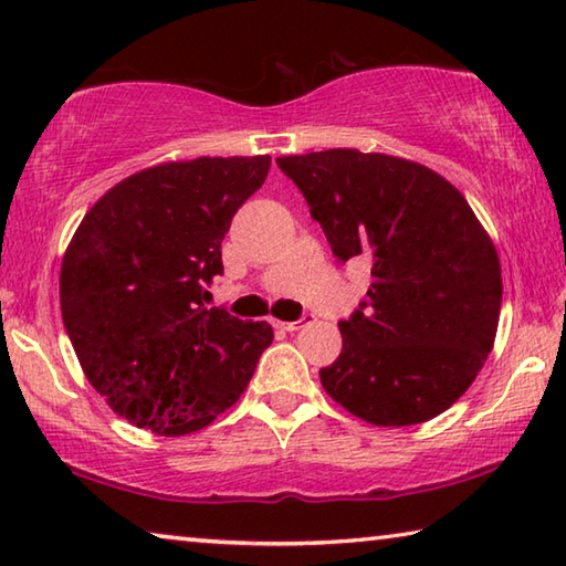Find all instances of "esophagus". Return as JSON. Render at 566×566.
I'll return each instance as SVG.
<instances>
[{
    "instance_id": "esophagus-1",
    "label": "esophagus",
    "mask_w": 566,
    "mask_h": 566,
    "mask_svg": "<svg viewBox=\"0 0 566 566\" xmlns=\"http://www.w3.org/2000/svg\"><path fill=\"white\" fill-rule=\"evenodd\" d=\"M312 322V314H304L302 319H296V322H280V319H272V324L276 329H284V332H296V329H302V327H306V324Z\"/></svg>"
}]
</instances>
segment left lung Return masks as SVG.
<instances>
[{"mask_svg": "<svg viewBox=\"0 0 566 566\" xmlns=\"http://www.w3.org/2000/svg\"><path fill=\"white\" fill-rule=\"evenodd\" d=\"M276 165L310 205L339 262L371 264L367 300L339 322L322 387L369 424L442 415L494 347L502 266L462 191L417 161L327 149Z\"/></svg>", "mask_w": 566, "mask_h": 566, "instance_id": "left-lung-1", "label": "left lung"}]
</instances>
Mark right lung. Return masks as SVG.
I'll return each mask as SVG.
<instances>
[{"label":"right lung","instance_id":"1","mask_svg":"<svg viewBox=\"0 0 566 566\" xmlns=\"http://www.w3.org/2000/svg\"><path fill=\"white\" fill-rule=\"evenodd\" d=\"M272 159L199 157L142 169L76 227L60 304L84 375L132 424L161 437L207 427L242 397L274 332L207 310L232 217Z\"/></svg>","mask_w":566,"mask_h":566}]
</instances>
